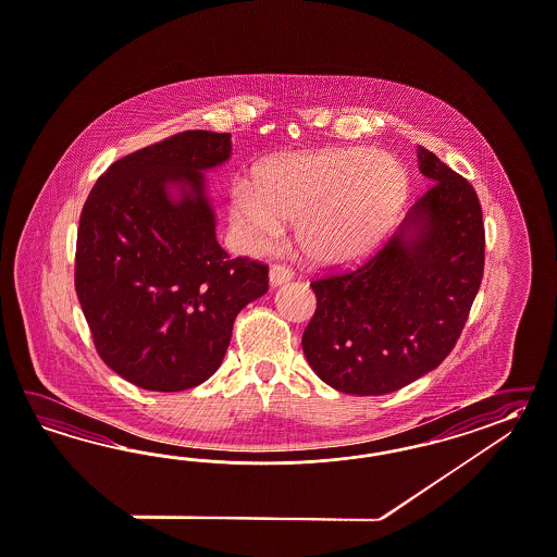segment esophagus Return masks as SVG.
<instances>
[{
    "label": "esophagus",
    "mask_w": 557,
    "mask_h": 557,
    "mask_svg": "<svg viewBox=\"0 0 557 557\" xmlns=\"http://www.w3.org/2000/svg\"><path fill=\"white\" fill-rule=\"evenodd\" d=\"M293 278V271L283 264H274L269 271V283L271 286L286 285Z\"/></svg>",
    "instance_id": "esophagus-1"
}]
</instances>
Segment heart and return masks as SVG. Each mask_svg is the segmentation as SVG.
<instances>
[{"label": "heart", "mask_w": 557, "mask_h": 557, "mask_svg": "<svg viewBox=\"0 0 557 557\" xmlns=\"http://www.w3.org/2000/svg\"><path fill=\"white\" fill-rule=\"evenodd\" d=\"M252 186L230 194V224L248 252H267L297 224L302 255L347 264L384 236L408 189L398 159L377 149L331 147L264 159Z\"/></svg>", "instance_id": "b5f03b06"}]
</instances>
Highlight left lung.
<instances>
[{"label":"left lung","mask_w":557,"mask_h":557,"mask_svg":"<svg viewBox=\"0 0 557 557\" xmlns=\"http://www.w3.org/2000/svg\"><path fill=\"white\" fill-rule=\"evenodd\" d=\"M429 177L394 236L354 271L311 283L302 333L314 373L343 394L382 396L436 370L457 343L485 264L483 210L471 184L418 147Z\"/></svg>","instance_id":"obj_1"}]
</instances>
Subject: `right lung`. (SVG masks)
Here are the masks:
<instances>
[{
  "instance_id": "1",
  "label": "right lung",
  "mask_w": 557,
  "mask_h": 557,
  "mask_svg": "<svg viewBox=\"0 0 557 557\" xmlns=\"http://www.w3.org/2000/svg\"><path fill=\"white\" fill-rule=\"evenodd\" d=\"M228 133L186 131L114 161L88 194L74 285L102 361L131 384L180 392L214 375L269 269L215 240L206 172Z\"/></svg>"
}]
</instances>
